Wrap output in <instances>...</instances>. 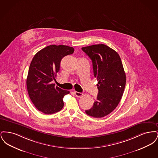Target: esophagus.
Returning a JSON list of instances; mask_svg holds the SVG:
<instances>
[{"mask_svg":"<svg viewBox=\"0 0 158 158\" xmlns=\"http://www.w3.org/2000/svg\"><path fill=\"white\" fill-rule=\"evenodd\" d=\"M75 94L76 97H81L83 95L82 93H81V92H75Z\"/></svg>","mask_w":158,"mask_h":158,"instance_id":"1","label":"esophagus"}]
</instances>
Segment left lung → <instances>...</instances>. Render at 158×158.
<instances>
[{"instance_id": "left-lung-1", "label": "left lung", "mask_w": 158, "mask_h": 158, "mask_svg": "<svg viewBox=\"0 0 158 158\" xmlns=\"http://www.w3.org/2000/svg\"><path fill=\"white\" fill-rule=\"evenodd\" d=\"M92 62L94 76L98 81V94L93 106L85 113L95 118L108 115L118 105L126 82V76L119 54L105 44L84 47Z\"/></svg>"}]
</instances>
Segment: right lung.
Masks as SVG:
<instances>
[{"instance_id":"add662e5","label":"right lung","mask_w":158,"mask_h":158,"mask_svg":"<svg viewBox=\"0 0 158 158\" xmlns=\"http://www.w3.org/2000/svg\"><path fill=\"white\" fill-rule=\"evenodd\" d=\"M73 52L72 47L50 45L33 57L27 78V87L31 100L38 111L52 114L63 108V97L70 92L55 86L52 81L60 70L61 59Z\"/></svg>"}]
</instances>
